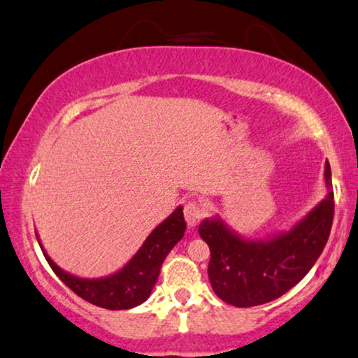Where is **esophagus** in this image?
Segmentation results:
<instances>
[{"label":"esophagus","mask_w":358,"mask_h":358,"mask_svg":"<svg viewBox=\"0 0 358 358\" xmlns=\"http://www.w3.org/2000/svg\"><path fill=\"white\" fill-rule=\"evenodd\" d=\"M184 216L189 227H195L203 217V210L196 201H189L184 208Z\"/></svg>","instance_id":"1"}]
</instances>
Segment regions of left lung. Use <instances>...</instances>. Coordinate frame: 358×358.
Here are the masks:
<instances>
[{
  "instance_id": "obj_1",
  "label": "left lung",
  "mask_w": 358,
  "mask_h": 358,
  "mask_svg": "<svg viewBox=\"0 0 358 358\" xmlns=\"http://www.w3.org/2000/svg\"><path fill=\"white\" fill-rule=\"evenodd\" d=\"M327 195L293 227L264 240L245 238L221 217L203 219L198 232L211 251L208 277L219 298L236 307L261 306L283 296L310 271L333 224L331 168L325 163Z\"/></svg>"
}]
</instances>
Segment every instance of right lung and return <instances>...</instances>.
<instances>
[{
    "instance_id": "obj_1",
    "label": "right lung",
    "mask_w": 358,
    "mask_h": 358,
    "mask_svg": "<svg viewBox=\"0 0 358 358\" xmlns=\"http://www.w3.org/2000/svg\"><path fill=\"white\" fill-rule=\"evenodd\" d=\"M182 210L184 206L176 208L162 224L152 230L136 255L122 268L106 277L85 278L64 271L43 248L38 232L36 240L54 273L75 294L108 310L133 309L148 299L160 275L163 261L166 259L168 252L182 240L187 229Z\"/></svg>"
}]
</instances>
